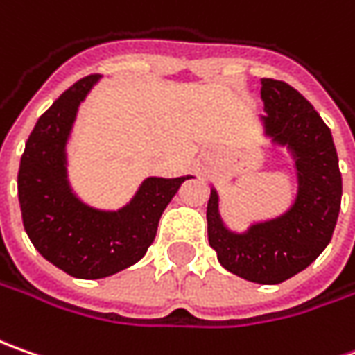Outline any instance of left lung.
Wrapping results in <instances>:
<instances>
[{
    "label": "left lung",
    "instance_id": "1",
    "mask_svg": "<svg viewBox=\"0 0 355 355\" xmlns=\"http://www.w3.org/2000/svg\"><path fill=\"white\" fill-rule=\"evenodd\" d=\"M261 85L265 134L293 154L296 199L279 217L235 233L223 225L219 196L211 187L207 237L229 272L259 284H279L314 263L330 243L342 203V173L330 128L312 104L282 80L263 78Z\"/></svg>",
    "mask_w": 355,
    "mask_h": 355
}]
</instances>
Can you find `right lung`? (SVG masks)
I'll return each instance as SVG.
<instances>
[{
  "label": "right lung",
  "instance_id": "right-lung-1",
  "mask_svg": "<svg viewBox=\"0 0 355 355\" xmlns=\"http://www.w3.org/2000/svg\"><path fill=\"white\" fill-rule=\"evenodd\" d=\"M101 75L80 78L37 120L17 173L23 227L49 263L76 279H104L142 259L184 178H146L118 211L83 203L67 178V142L80 103Z\"/></svg>",
  "mask_w": 355,
  "mask_h": 355
}]
</instances>
